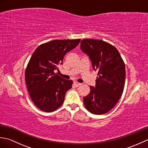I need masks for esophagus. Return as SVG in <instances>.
<instances>
[{"mask_svg": "<svg viewBox=\"0 0 148 148\" xmlns=\"http://www.w3.org/2000/svg\"><path fill=\"white\" fill-rule=\"evenodd\" d=\"M74 85H75V86L76 87H78V86H79L81 84V83H78V82H74Z\"/></svg>", "mask_w": 148, "mask_h": 148, "instance_id": "34e87169", "label": "esophagus"}]
</instances>
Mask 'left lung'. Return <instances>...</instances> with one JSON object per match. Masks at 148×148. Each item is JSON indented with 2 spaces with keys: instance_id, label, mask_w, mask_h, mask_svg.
<instances>
[{
  "instance_id": "1",
  "label": "left lung",
  "mask_w": 148,
  "mask_h": 148,
  "mask_svg": "<svg viewBox=\"0 0 148 148\" xmlns=\"http://www.w3.org/2000/svg\"><path fill=\"white\" fill-rule=\"evenodd\" d=\"M80 48L98 71L95 86H90V92L83 98L84 106L92 114H105L116 106L123 92L125 63L118 50L102 40L83 39Z\"/></svg>"
}]
</instances>
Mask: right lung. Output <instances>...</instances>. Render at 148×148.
I'll return each mask as SVG.
<instances>
[{
    "mask_svg": "<svg viewBox=\"0 0 148 148\" xmlns=\"http://www.w3.org/2000/svg\"><path fill=\"white\" fill-rule=\"evenodd\" d=\"M81 39L53 40L42 44L34 51L25 70V82L31 99L37 108L53 112L64 103L72 81L55 73L66 53L79 45Z\"/></svg>",
    "mask_w": 148,
    "mask_h": 148,
    "instance_id": "add662e5",
    "label": "right lung"
}]
</instances>
